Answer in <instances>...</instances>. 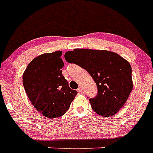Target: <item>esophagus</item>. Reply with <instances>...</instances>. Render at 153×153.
Returning <instances> with one entry per match:
<instances>
[{
    "label": "esophagus",
    "instance_id": "esophagus-1",
    "mask_svg": "<svg viewBox=\"0 0 153 153\" xmlns=\"http://www.w3.org/2000/svg\"><path fill=\"white\" fill-rule=\"evenodd\" d=\"M78 90V92H79V93H81V94H82V93H83V90H82V88L81 87H79L78 90Z\"/></svg>",
    "mask_w": 153,
    "mask_h": 153
}]
</instances>
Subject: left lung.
I'll return each instance as SVG.
<instances>
[{
	"mask_svg": "<svg viewBox=\"0 0 153 153\" xmlns=\"http://www.w3.org/2000/svg\"><path fill=\"white\" fill-rule=\"evenodd\" d=\"M90 74L97 87V95L90 100L92 108L104 117L114 116L126 103L133 89L131 67L114 52L92 49H74L64 55Z\"/></svg>",
	"mask_w": 153,
	"mask_h": 153,
	"instance_id": "1",
	"label": "left lung"
}]
</instances>
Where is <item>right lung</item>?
<instances>
[{
    "label": "right lung",
    "instance_id": "1",
    "mask_svg": "<svg viewBox=\"0 0 153 153\" xmlns=\"http://www.w3.org/2000/svg\"><path fill=\"white\" fill-rule=\"evenodd\" d=\"M62 51L34 58L23 74L26 93L35 109L48 118H58L68 111L76 95L62 74Z\"/></svg>",
    "mask_w": 153,
    "mask_h": 153
}]
</instances>
